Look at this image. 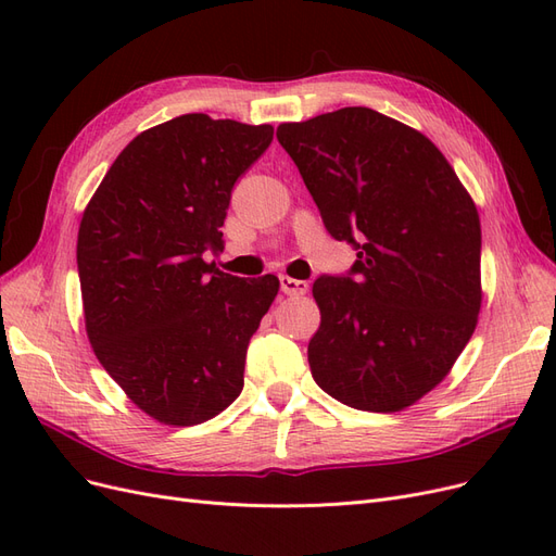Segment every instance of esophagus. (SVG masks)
I'll return each instance as SVG.
<instances>
[{"label":"esophagus","instance_id":"34e87169","mask_svg":"<svg viewBox=\"0 0 556 556\" xmlns=\"http://www.w3.org/2000/svg\"><path fill=\"white\" fill-rule=\"evenodd\" d=\"M278 280H280V290L288 296H304L308 292L306 280H296L290 276H278Z\"/></svg>","mask_w":556,"mask_h":556}]
</instances>
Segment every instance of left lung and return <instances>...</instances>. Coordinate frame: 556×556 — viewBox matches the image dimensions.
<instances>
[{"label":"left lung","instance_id":"obj_1","mask_svg":"<svg viewBox=\"0 0 556 556\" xmlns=\"http://www.w3.org/2000/svg\"><path fill=\"white\" fill-rule=\"evenodd\" d=\"M276 137L325 229L357 250L350 271L313 282V378L350 408H406L447 376L478 323L473 199L425 134L374 109L285 123Z\"/></svg>","mask_w":556,"mask_h":556}]
</instances>
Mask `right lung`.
<instances>
[{
    "label": "right lung",
    "instance_id": "right-lung-1",
    "mask_svg": "<svg viewBox=\"0 0 556 556\" xmlns=\"http://www.w3.org/2000/svg\"><path fill=\"white\" fill-rule=\"evenodd\" d=\"M271 125L178 115L129 141L83 213L76 245L88 339L127 396L164 425L223 413L278 278L217 271L233 182Z\"/></svg>",
    "mask_w": 556,
    "mask_h": 556
}]
</instances>
